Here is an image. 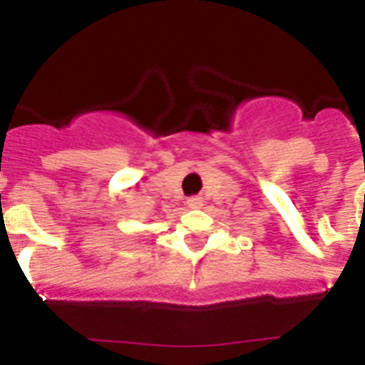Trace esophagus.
Here are the masks:
<instances>
[{
  "instance_id": "esophagus-1",
  "label": "esophagus",
  "mask_w": 365,
  "mask_h": 365,
  "mask_svg": "<svg viewBox=\"0 0 365 365\" xmlns=\"http://www.w3.org/2000/svg\"><path fill=\"white\" fill-rule=\"evenodd\" d=\"M186 203H188L190 209H197V207H201V197H190Z\"/></svg>"
}]
</instances>
